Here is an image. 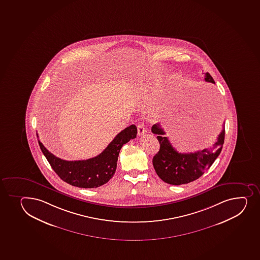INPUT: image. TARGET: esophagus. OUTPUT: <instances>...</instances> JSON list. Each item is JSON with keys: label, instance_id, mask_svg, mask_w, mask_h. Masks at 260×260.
Masks as SVG:
<instances>
[{"label": "esophagus", "instance_id": "1", "mask_svg": "<svg viewBox=\"0 0 260 260\" xmlns=\"http://www.w3.org/2000/svg\"><path fill=\"white\" fill-rule=\"evenodd\" d=\"M137 132H138V136H142L146 133V128L142 123L137 124Z\"/></svg>", "mask_w": 260, "mask_h": 260}]
</instances>
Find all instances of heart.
<instances>
[{
	"instance_id": "1",
	"label": "heart",
	"mask_w": 260,
	"mask_h": 260,
	"mask_svg": "<svg viewBox=\"0 0 260 260\" xmlns=\"http://www.w3.org/2000/svg\"><path fill=\"white\" fill-rule=\"evenodd\" d=\"M163 107H164V106H161V107H160V110H161V109H162V108H163Z\"/></svg>"
}]
</instances>
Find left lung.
Returning a JSON list of instances; mask_svg holds the SVG:
<instances>
[{"label": "left lung", "mask_w": 260, "mask_h": 260, "mask_svg": "<svg viewBox=\"0 0 260 260\" xmlns=\"http://www.w3.org/2000/svg\"><path fill=\"white\" fill-rule=\"evenodd\" d=\"M205 81L215 83L208 73H206ZM222 128L213 147L194 153H181L172 147L160 123L153 124L152 132L157 135L160 147L153 157V165L159 178L172 185L185 184L198 179L211 167L222 151L224 142V123Z\"/></svg>", "instance_id": "1"}]
</instances>
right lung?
<instances>
[{
    "mask_svg": "<svg viewBox=\"0 0 260 260\" xmlns=\"http://www.w3.org/2000/svg\"><path fill=\"white\" fill-rule=\"evenodd\" d=\"M137 134L136 125L128 126L116 136L102 153L86 160H64L50 153L39 140L38 143L52 169L64 182L75 187L94 188L107 183L115 174L121 147L136 138Z\"/></svg>",
    "mask_w": 260,
    "mask_h": 260,
    "instance_id": "right-lung-1",
    "label": "right lung"
}]
</instances>
